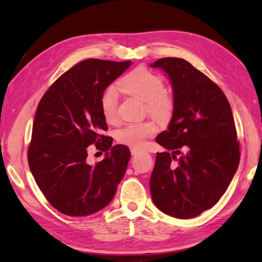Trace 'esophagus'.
<instances>
[{
	"label": "esophagus",
	"instance_id": "esophagus-1",
	"mask_svg": "<svg viewBox=\"0 0 262 262\" xmlns=\"http://www.w3.org/2000/svg\"><path fill=\"white\" fill-rule=\"evenodd\" d=\"M140 151H141V150L138 149V148H132V149H131V155H132V156H135V155H137V153L140 152Z\"/></svg>",
	"mask_w": 262,
	"mask_h": 262
}]
</instances>
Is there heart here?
Segmentation results:
<instances>
[{
	"label": "heart",
	"mask_w": 262,
	"mask_h": 262,
	"mask_svg": "<svg viewBox=\"0 0 262 262\" xmlns=\"http://www.w3.org/2000/svg\"><path fill=\"white\" fill-rule=\"evenodd\" d=\"M118 89L129 96L145 101L149 115L161 122L171 118L174 110L172 96L165 91V82L161 76L146 68H137L128 73L118 82ZM100 110L107 122L116 120L118 115V90L107 86L100 97ZM157 132L156 126L150 121L126 125L118 130L116 136L119 143L142 147L148 137Z\"/></svg>",
	"instance_id": "obj_1"
}]
</instances>
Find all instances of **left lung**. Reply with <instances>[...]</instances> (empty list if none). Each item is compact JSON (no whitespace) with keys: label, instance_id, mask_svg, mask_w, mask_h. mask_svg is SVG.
<instances>
[{"label":"left lung","instance_id":"1","mask_svg":"<svg viewBox=\"0 0 262 262\" xmlns=\"http://www.w3.org/2000/svg\"><path fill=\"white\" fill-rule=\"evenodd\" d=\"M151 67L167 73L174 100L168 130L156 140L173 153H157L151 196L166 214L193 218L219 201L237 171L240 145L232 109L222 90L186 60L162 58Z\"/></svg>","mask_w":262,"mask_h":262}]
</instances>
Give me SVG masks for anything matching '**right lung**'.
I'll return each mask as SVG.
<instances>
[{
  "mask_svg": "<svg viewBox=\"0 0 262 262\" xmlns=\"http://www.w3.org/2000/svg\"><path fill=\"white\" fill-rule=\"evenodd\" d=\"M131 61L88 59L61 75L42 96L33 124L27 159L38 187L60 212L89 216L109 204L131 157L127 146H112L100 110L105 88ZM95 144L106 158L86 163ZM111 152H108V149Z\"/></svg>",
  "mask_w": 262,
  "mask_h": 262,
  "instance_id": "right-lung-1",
  "label": "right lung"
}]
</instances>
